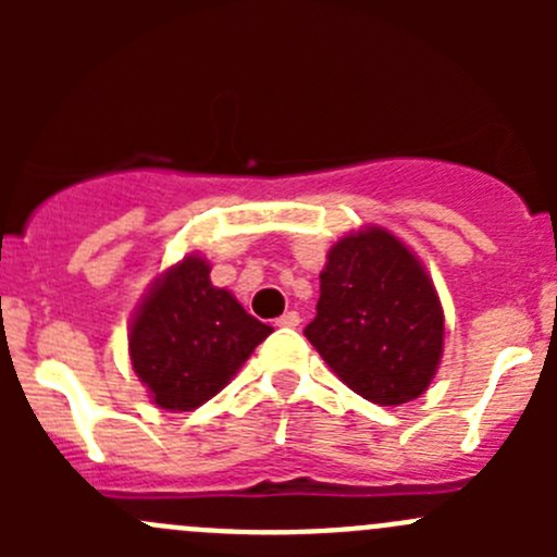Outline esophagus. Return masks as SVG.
Listing matches in <instances>:
<instances>
[{"label":"esophagus","instance_id":"obj_1","mask_svg":"<svg viewBox=\"0 0 557 557\" xmlns=\"http://www.w3.org/2000/svg\"><path fill=\"white\" fill-rule=\"evenodd\" d=\"M299 323H301L299 312H294V310L285 312V314H280V318H277L280 329H296V325H299Z\"/></svg>","mask_w":557,"mask_h":557}]
</instances>
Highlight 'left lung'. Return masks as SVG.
<instances>
[{"label": "left lung", "mask_w": 557, "mask_h": 557, "mask_svg": "<svg viewBox=\"0 0 557 557\" xmlns=\"http://www.w3.org/2000/svg\"><path fill=\"white\" fill-rule=\"evenodd\" d=\"M305 336L350 391L380 407H398L434 380L445 312L412 250L372 226L329 250L318 314Z\"/></svg>", "instance_id": "8db88e82"}]
</instances>
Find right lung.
<instances>
[{"mask_svg":"<svg viewBox=\"0 0 557 557\" xmlns=\"http://www.w3.org/2000/svg\"><path fill=\"white\" fill-rule=\"evenodd\" d=\"M269 325L210 283V263L188 256L166 269L139 305L128 331V356L150 398L170 412H188L210 401Z\"/></svg>","mask_w":557,"mask_h":557,"instance_id":"1","label":"right lung"}]
</instances>
